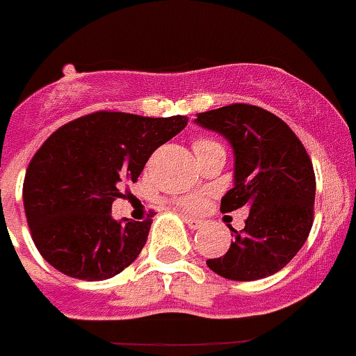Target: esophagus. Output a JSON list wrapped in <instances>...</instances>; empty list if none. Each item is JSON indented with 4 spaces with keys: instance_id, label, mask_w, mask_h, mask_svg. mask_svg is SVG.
Returning <instances> with one entry per match:
<instances>
[{
    "instance_id": "1",
    "label": "esophagus",
    "mask_w": 356,
    "mask_h": 356,
    "mask_svg": "<svg viewBox=\"0 0 356 356\" xmlns=\"http://www.w3.org/2000/svg\"><path fill=\"white\" fill-rule=\"evenodd\" d=\"M184 221L191 229H197V228H201V225H203L200 219H194V217H188V216H184Z\"/></svg>"
}]
</instances>
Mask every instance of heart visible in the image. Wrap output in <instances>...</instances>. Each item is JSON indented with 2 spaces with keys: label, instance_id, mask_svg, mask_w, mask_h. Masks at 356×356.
Segmentation results:
<instances>
[{
  "label": "heart",
  "instance_id": "1",
  "mask_svg": "<svg viewBox=\"0 0 356 356\" xmlns=\"http://www.w3.org/2000/svg\"><path fill=\"white\" fill-rule=\"evenodd\" d=\"M216 144H217L216 140L212 139H197L196 143H194V151H201V149H205V147L216 146ZM203 203H205V194H201V193H193V194H187V196L178 197V205L185 210H191V212L200 210L201 207H203Z\"/></svg>",
  "mask_w": 356,
  "mask_h": 356
}]
</instances>
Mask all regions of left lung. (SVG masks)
<instances>
[{"label":"left lung","mask_w":356,"mask_h":356,"mask_svg":"<svg viewBox=\"0 0 356 356\" xmlns=\"http://www.w3.org/2000/svg\"><path fill=\"white\" fill-rule=\"evenodd\" d=\"M196 122L234 147V188L222 196L221 212L250 209L244 229L229 226L228 251L207 266L237 282L275 275L303 248L312 228V160L287 122L260 106L234 103L197 114Z\"/></svg>","instance_id":"8db88e82"}]
</instances>
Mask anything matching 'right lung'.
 I'll return each instance as SVG.
<instances>
[{
  "mask_svg": "<svg viewBox=\"0 0 356 356\" xmlns=\"http://www.w3.org/2000/svg\"><path fill=\"white\" fill-rule=\"evenodd\" d=\"M187 121L103 110L53 131L30 160L23 184L24 213L44 260L87 282L130 266L146 244L153 212L146 221H115L112 203Z\"/></svg>",
  "mask_w": 356,
  "mask_h": 356,
  "instance_id": "right-lung-1",
  "label": "right lung"
}]
</instances>
